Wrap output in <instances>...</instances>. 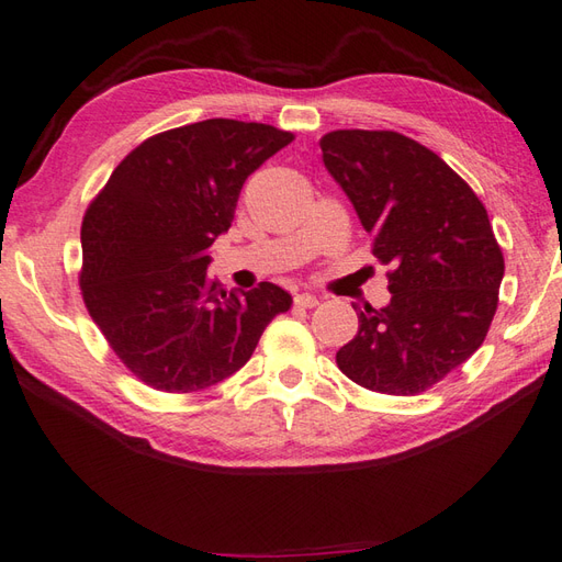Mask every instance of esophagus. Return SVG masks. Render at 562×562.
<instances>
[{
    "label": "esophagus",
    "instance_id": "34e87169",
    "mask_svg": "<svg viewBox=\"0 0 562 562\" xmlns=\"http://www.w3.org/2000/svg\"><path fill=\"white\" fill-rule=\"evenodd\" d=\"M318 306V299L313 294H296L294 296V308H313Z\"/></svg>",
    "mask_w": 562,
    "mask_h": 562
}]
</instances>
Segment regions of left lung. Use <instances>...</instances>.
<instances>
[{
    "mask_svg": "<svg viewBox=\"0 0 562 562\" xmlns=\"http://www.w3.org/2000/svg\"><path fill=\"white\" fill-rule=\"evenodd\" d=\"M323 162L345 189L390 266V304L359 311V333L337 351L357 385L419 395L484 345L505 260L484 203L419 140L397 132L337 128Z\"/></svg>",
    "mask_w": 562,
    "mask_h": 562,
    "instance_id": "1",
    "label": "left lung"
}]
</instances>
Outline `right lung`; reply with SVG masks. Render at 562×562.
I'll use <instances>...</instances> for the list:
<instances>
[{
    "mask_svg": "<svg viewBox=\"0 0 562 562\" xmlns=\"http://www.w3.org/2000/svg\"><path fill=\"white\" fill-rule=\"evenodd\" d=\"M292 132L205 120L155 134L114 167L81 225V294L104 340L140 383L199 393L251 359L292 296L260 282L227 292L207 278L246 177Z\"/></svg>",
    "mask_w": 562,
    "mask_h": 562,
    "instance_id": "right-lung-1",
    "label": "right lung"
}]
</instances>
